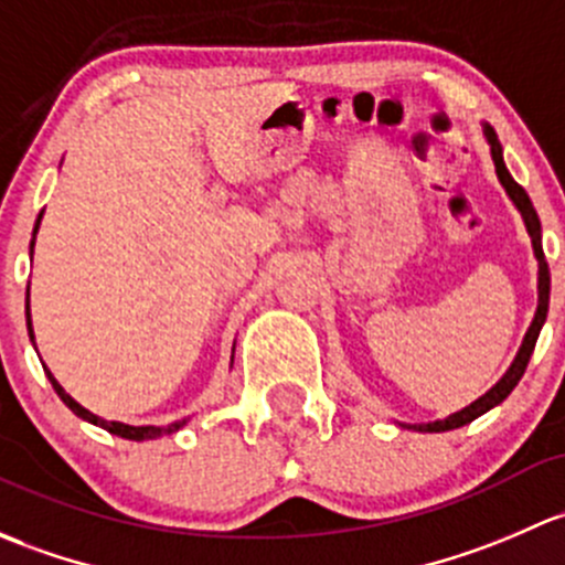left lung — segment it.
<instances>
[{
	"instance_id": "left-lung-1",
	"label": "left lung",
	"mask_w": 565,
	"mask_h": 565,
	"mask_svg": "<svg viewBox=\"0 0 565 565\" xmlns=\"http://www.w3.org/2000/svg\"><path fill=\"white\" fill-rule=\"evenodd\" d=\"M481 130H484L487 143H490V154H492V162H495V173H498L500 184H503L505 195L511 198V203L516 206V212L522 214V223H525L527 236H531L533 255H536V260H539V307H536V316H533L531 329L525 331V340H522L520 351H516L514 362H511V367L505 370V375L500 377L495 386H492L487 394H481V397L476 399V403H470L468 408L451 413V416H446V418H438V422L403 424L405 429H413V433H446V429H457V427H462V424H470L473 418H479L481 413L492 411L495 405L503 403V399L514 392V386L520 383V377L525 375L527 362H531V356H533V348H536L539 331H542V326L546 321V310H550V266H546L544 247H542V220H539L531 198H527L525 190L514 182V177H511L509 168H505L503 147H500L495 130H492L490 125H481Z\"/></svg>"
}]
</instances>
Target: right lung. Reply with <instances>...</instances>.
Returning a JSON list of instances; mask_svg holds the SVG:
<instances>
[{"instance_id":"add662e5","label":"right lung","mask_w":565,"mask_h":565,"mask_svg":"<svg viewBox=\"0 0 565 565\" xmlns=\"http://www.w3.org/2000/svg\"><path fill=\"white\" fill-rule=\"evenodd\" d=\"M40 220H43V212H40L38 223H34V231H32V244H29V255L34 253V236H38ZM26 329H29V340L34 342L32 318H29V288H26ZM231 364H234V356H231ZM43 370H45V375H49V381H51V386H54V392L60 394V399H62V403H65L67 408L75 413V416H78V418H84V422H89V424H95V427H103V429H108L110 435H119V438H125V440H154V438H162V435H171V433H177V429H182L184 424H188V418H182V422L166 424V427H154V424H147V427H132V424H121V422H106V418L95 416V413H92V411H86L84 405H78V403H75V399L70 397V394L65 392V388L60 386V381H56V377L51 375V370L45 367V364H43Z\"/></svg>"}]
</instances>
